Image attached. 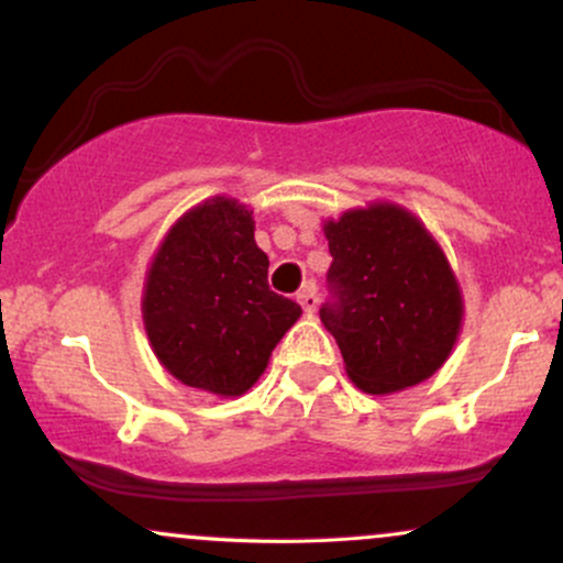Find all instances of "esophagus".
Instances as JSON below:
<instances>
[{"instance_id": "esophagus-1", "label": "esophagus", "mask_w": 563, "mask_h": 563, "mask_svg": "<svg viewBox=\"0 0 563 563\" xmlns=\"http://www.w3.org/2000/svg\"><path fill=\"white\" fill-rule=\"evenodd\" d=\"M296 299H299L301 309H303V312H307V314H312L314 309H318V294H314L312 286H307L303 290H299V296H296Z\"/></svg>"}]
</instances>
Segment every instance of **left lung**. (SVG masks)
<instances>
[{
    "mask_svg": "<svg viewBox=\"0 0 563 563\" xmlns=\"http://www.w3.org/2000/svg\"><path fill=\"white\" fill-rule=\"evenodd\" d=\"M322 232L333 301L322 303L320 320L352 384L394 394L434 376L463 325L461 283L434 235L386 200L325 219Z\"/></svg>",
    "mask_w": 563,
    "mask_h": 563,
    "instance_id": "8db88e82",
    "label": "left lung"
}]
</instances>
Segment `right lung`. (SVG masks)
<instances>
[{
    "instance_id": "right-lung-1",
    "label": "right lung",
    "mask_w": 563,
    "mask_h": 563,
    "mask_svg": "<svg viewBox=\"0 0 563 563\" xmlns=\"http://www.w3.org/2000/svg\"><path fill=\"white\" fill-rule=\"evenodd\" d=\"M254 211L214 196L185 211L142 288V322L158 363L190 389L241 397L267 371L277 341L301 318L267 283Z\"/></svg>"
}]
</instances>
